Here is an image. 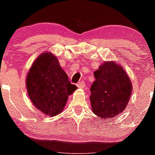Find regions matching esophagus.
<instances>
[{
	"label": "esophagus",
	"mask_w": 155,
	"mask_h": 155,
	"mask_svg": "<svg viewBox=\"0 0 155 155\" xmlns=\"http://www.w3.org/2000/svg\"><path fill=\"white\" fill-rule=\"evenodd\" d=\"M77 86L79 88H84V87H85V82L84 81H81L80 82H78Z\"/></svg>",
	"instance_id": "obj_1"
}]
</instances>
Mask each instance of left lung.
<instances>
[{"mask_svg":"<svg viewBox=\"0 0 155 155\" xmlns=\"http://www.w3.org/2000/svg\"><path fill=\"white\" fill-rule=\"evenodd\" d=\"M90 102L92 112L100 118H114L125 110L133 84L123 67L115 61H105L94 73Z\"/></svg>","mask_w":155,"mask_h":155,"instance_id":"left-lung-1","label":"left lung"}]
</instances>
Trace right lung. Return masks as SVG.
Masks as SVG:
<instances>
[{"mask_svg":"<svg viewBox=\"0 0 155 155\" xmlns=\"http://www.w3.org/2000/svg\"><path fill=\"white\" fill-rule=\"evenodd\" d=\"M27 92L32 104L49 117L61 114L68 96L77 87L70 83L57 56L50 51L36 58L25 78Z\"/></svg>","mask_w":155,"mask_h":155,"instance_id":"add662e5","label":"right lung"}]
</instances>
